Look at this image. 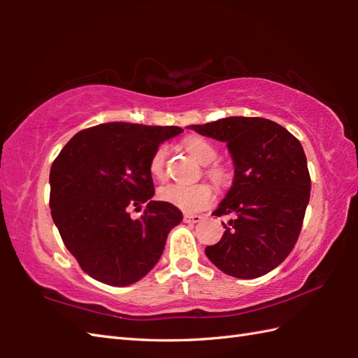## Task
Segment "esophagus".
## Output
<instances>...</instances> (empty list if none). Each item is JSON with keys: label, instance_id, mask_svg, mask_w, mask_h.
Here are the masks:
<instances>
[{"label": "esophagus", "instance_id": "34e87169", "mask_svg": "<svg viewBox=\"0 0 358 358\" xmlns=\"http://www.w3.org/2000/svg\"><path fill=\"white\" fill-rule=\"evenodd\" d=\"M183 220L186 223H199L203 220V215H199V214H185Z\"/></svg>", "mask_w": 358, "mask_h": 358}]
</instances>
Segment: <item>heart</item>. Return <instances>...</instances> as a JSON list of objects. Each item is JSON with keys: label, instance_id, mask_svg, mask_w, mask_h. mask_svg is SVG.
Returning a JSON list of instances; mask_svg holds the SVG:
<instances>
[{"label": "heart", "instance_id": "heart-1", "mask_svg": "<svg viewBox=\"0 0 358 358\" xmlns=\"http://www.w3.org/2000/svg\"><path fill=\"white\" fill-rule=\"evenodd\" d=\"M185 149L191 154L196 162L201 164H208L206 175L217 185H226L231 180L232 172L231 167L222 163L214 162L218 155V149L210 140L204 138L201 135H191L183 141ZM166 158L167 146L159 144L150 155L149 159V172L154 178H163L166 172ZM158 196L166 203H171L187 212H195L204 209L214 201L215 192L206 183L196 185H183V183H167L158 189Z\"/></svg>", "mask_w": 358, "mask_h": 358}]
</instances>
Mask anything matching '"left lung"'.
I'll use <instances>...</instances> for the list:
<instances>
[{
    "label": "left lung",
    "instance_id": "1",
    "mask_svg": "<svg viewBox=\"0 0 358 358\" xmlns=\"http://www.w3.org/2000/svg\"><path fill=\"white\" fill-rule=\"evenodd\" d=\"M226 141L234 158V185L212 215H232L206 255L237 278H257L291 254L305 220L310 175L301 143L283 126L260 117H227L191 126Z\"/></svg>",
    "mask_w": 358,
    "mask_h": 358
}]
</instances>
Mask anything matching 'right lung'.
I'll return each mask as SVG.
<instances>
[{
	"mask_svg": "<svg viewBox=\"0 0 358 358\" xmlns=\"http://www.w3.org/2000/svg\"><path fill=\"white\" fill-rule=\"evenodd\" d=\"M178 126L104 123L83 129L53 159L49 206L67 250L87 275L110 286L143 278L183 214L154 201L149 159ZM147 203L138 220L128 209ZM140 207V206H139Z\"/></svg>",
	"mask_w": 358,
	"mask_h": 358,
	"instance_id": "obj_1",
	"label": "right lung"
}]
</instances>
